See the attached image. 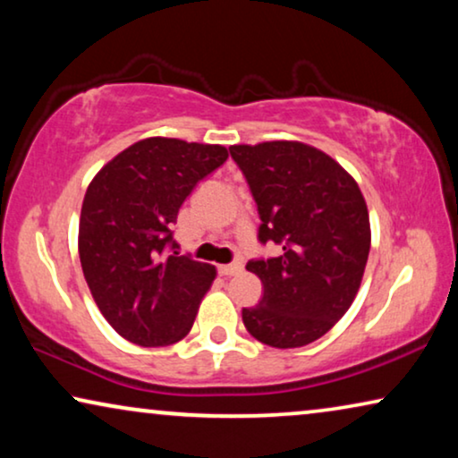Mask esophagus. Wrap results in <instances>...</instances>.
Masks as SVG:
<instances>
[{"instance_id":"34e87169","label":"esophagus","mask_w":458,"mask_h":458,"mask_svg":"<svg viewBox=\"0 0 458 458\" xmlns=\"http://www.w3.org/2000/svg\"><path fill=\"white\" fill-rule=\"evenodd\" d=\"M218 273L223 275V277H231V275H237V273H242V265H223V267H218Z\"/></svg>"}]
</instances>
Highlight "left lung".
Segmentation results:
<instances>
[{"mask_svg":"<svg viewBox=\"0 0 458 458\" xmlns=\"http://www.w3.org/2000/svg\"><path fill=\"white\" fill-rule=\"evenodd\" d=\"M259 206L262 243L284 246L277 259L250 260L262 300L243 309L250 335L273 348H300L323 337L359 293L371 225L352 174L302 141L231 146Z\"/></svg>","mask_w":458,"mask_h":458,"instance_id":"1","label":"left lung"}]
</instances>
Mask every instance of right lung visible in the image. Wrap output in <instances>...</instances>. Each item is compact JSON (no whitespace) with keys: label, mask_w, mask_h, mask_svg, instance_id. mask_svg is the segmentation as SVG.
I'll use <instances>...</instances> for the list:
<instances>
[{"label":"right lung","mask_w":458,"mask_h":458,"mask_svg":"<svg viewBox=\"0 0 458 458\" xmlns=\"http://www.w3.org/2000/svg\"><path fill=\"white\" fill-rule=\"evenodd\" d=\"M227 156L216 143L148 137L106 162L87 187L81 267L99 312L131 344L158 348L190 334L216 268L179 256L171 225Z\"/></svg>","instance_id":"right-lung-1"}]
</instances>
